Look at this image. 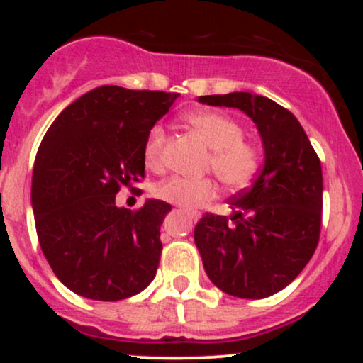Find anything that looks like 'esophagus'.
Returning <instances> with one entry per match:
<instances>
[{
  "instance_id": "34e87169",
  "label": "esophagus",
  "mask_w": 363,
  "mask_h": 363,
  "mask_svg": "<svg viewBox=\"0 0 363 363\" xmlns=\"http://www.w3.org/2000/svg\"><path fill=\"white\" fill-rule=\"evenodd\" d=\"M187 215H189V218L194 220V222H198V220H199V213H196V211H189Z\"/></svg>"
}]
</instances>
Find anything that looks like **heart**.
<instances>
[{
    "instance_id": "1",
    "label": "heart",
    "mask_w": 363,
    "mask_h": 363,
    "mask_svg": "<svg viewBox=\"0 0 363 363\" xmlns=\"http://www.w3.org/2000/svg\"><path fill=\"white\" fill-rule=\"evenodd\" d=\"M189 126L201 136L211 148L208 157V169L227 187L237 189L249 184L259 167V152L254 145L244 140V128L230 116L216 111H201L187 116ZM167 135L160 124L150 129L145 141V164L152 169L162 165V155ZM218 186L213 179L170 177L155 189V194L164 201L182 208H199L213 199Z\"/></svg>"
}]
</instances>
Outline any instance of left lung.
I'll use <instances>...</instances> for the list:
<instances>
[{
    "instance_id": "1",
    "label": "left lung",
    "mask_w": 363,
    "mask_h": 363,
    "mask_svg": "<svg viewBox=\"0 0 363 363\" xmlns=\"http://www.w3.org/2000/svg\"><path fill=\"white\" fill-rule=\"evenodd\" d=\"M198 101L245 112L261 135L264 165L249 189L230 198V218L206 213L199 220L196 247L220 290L266 298L290 285L318 247L320 160L297 118L272 99L232 91Z\"/></svg>"
}]
</instances>
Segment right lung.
I'll return each instance as SVG.
<instances>
[{"label":"right lung","mask_w":363,"mask_h":363,"mask_svg":"<svg viewBox=\"0 0 363 363\" xmlns=\"http://www.w3.org/2000/svg\"><path fill=\"white\" fill-rule=\"evenodd\" d=\"M179 94L104 85L69 104L37 150L32 208L45 259L60 281L91 301L140 294L155 278L169 203L116 206L121 186L145 177L150 129Z\"/></svg>","instance_id":"right-lung-1"}]
</instances>
